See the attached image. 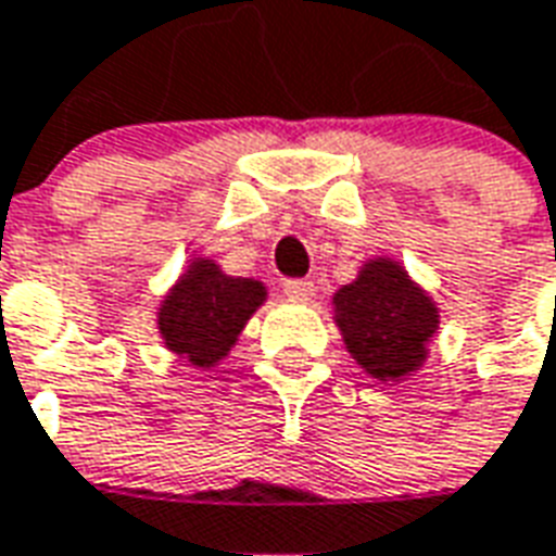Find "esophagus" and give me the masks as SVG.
I'll use <instances>...</instances> for the list:
<instances>
[{
	"instance_id": "1",
	"label": "esophagus",
	"mask_w": 556,
	"mask_h": 556,
	"mask_svg": "<svg viewBox=\"0 0 556 556\" xmlns=\"http://www.w3.org/2000/svg\"><path fill=\"white\" fill-rule=\"evenodd\" d=\"M282 291L289 294L291 300H300V303H306V300L315 298V286H312L309 279H289Z\"/></svg>"
}]
</instances>
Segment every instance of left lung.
Listing matches in <instances>:
<instances>
[{
    "label": "left lung",
    "instance_id": "left-lung-1",
    "mask_svg": "<svg viewBox=\"0 0 556 556\" xmlns=\"http://www.w3.org/2000/svg\"><path fill=\"white\" fill-rule=\"evenodd\" d=\"M332 306L348 351L374 380L401 382L425 365L439 309L401 262L368 258L359 277L332 294Z\"/></svg>",
    "mask_w": 556,
    "mask_h": 556
}]
</instances>
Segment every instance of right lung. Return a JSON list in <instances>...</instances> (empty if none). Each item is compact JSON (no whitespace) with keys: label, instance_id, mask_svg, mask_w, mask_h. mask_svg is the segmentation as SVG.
Segmentation results:
<instances>
[{"label":"right lung","instance_id":"add662e5","mask_svg":"<svg viewBox=\"0 0 556 556\" xmlns=\"http://www.w3.org/2000/svg\"><path fill=\"white\" fill-rule=\"evenodd\" d=\"M265 298L258 279L229 277L215 258H191L159 309L164 348L197 368H215Z\"/></svg>","mask_w":556,"mask_h":556}]
</instances>
